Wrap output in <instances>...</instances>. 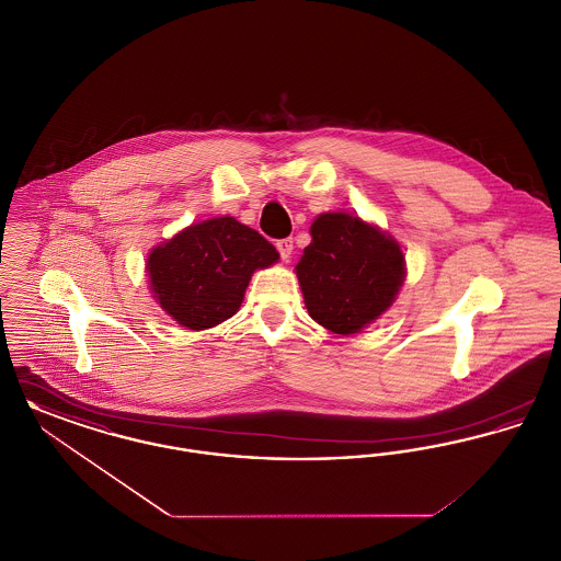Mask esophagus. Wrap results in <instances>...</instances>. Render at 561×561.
<instances>
[{
  "mask_svg": "<svg viewBox=\"0 0 561 561\" xmlns=\"http://www.w3.org/2000/svg\"><path fill=\"white\" fill-rule=\"evenodd\" d=\"M277 250H279V254H282V259L284 261H288L290 256H293L294 243L290 238L288 240H279L277 241Z\"/></svg>",
  "mask_w": 561,
  "mask_h": 561,
  "instance_id": "esophagus-1",
  "label": "esophagus"
}]
</instances>
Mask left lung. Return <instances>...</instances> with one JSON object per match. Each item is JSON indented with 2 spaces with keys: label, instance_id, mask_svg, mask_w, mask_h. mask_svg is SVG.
<instances>
[{
  "label": "left lung",
  "instance_id": "1",
  "mask_svg": "<svg viewBox=\"0 0 561 561\" xmlns=\"http://www.w3.org/2000/svg\"><path fill=\"white\" fill-rule=\"evenodd\" d=\"M296 277L309 316L334 334H355L378 320L405 279L400 243L347 213L320 214L311 225Z\"/></svg>",
  "mask_w": 561,
  "mask_h": 561
}]
</instances>
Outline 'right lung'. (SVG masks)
I'll use <instances>...</instances> for the list:
<instances>
[{
  "label": "right lung",
  "mask_w": 561,
  "mask_h": 561,
  "mask_svg": "<svg viewBox=\"0 0 561 561\" xmlns=\"http://www.w3.org/2000/svg\"><path fill=\"white\" fill-rule=\"evenodd\" d=\"M277 259L259 231L233 216H216L153 248L147 273L151 293L172 320L206 330L236 316L252 273Z\"/></svg>",
  "instance_id": "obj_1"
}]
</instances>
